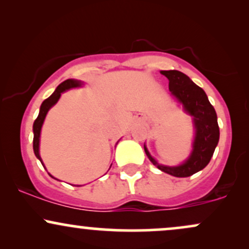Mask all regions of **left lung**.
Here are the masks:
<instances>
[{"instance_id":"obj_1","label":"left lung","mask_w":249,"mask_h":249,"mask_svg":"<svg viewBox=\"0 0 249 249\" xmlns=\"http://www.w3.org/2000/svg\"><path fill=\"white\" fill-rule=\"evenodd\" d=\"M167 77L168 89L174 98L181 103L184 110L193 117L196 137L193 142L192 153L179 166H165L151 157L146 146L144 150L154 166L162 172L178 178H185L205 168L212 158L214 150L219 142V125L215 110L208 101L206 93L201 88L191 81V78L178 70L160 71Z\"/></svg>"}]
</instances>
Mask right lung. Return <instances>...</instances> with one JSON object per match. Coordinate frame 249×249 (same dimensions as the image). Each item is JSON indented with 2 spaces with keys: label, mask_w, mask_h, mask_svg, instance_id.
Here are the masks:
<instances>
[{
  "label": "right lung",
  "mask_w": 249,
  "mask_h": 249,
  "mask_svg": "<svg viewBox=\"0 0 249 249\" xmlns=\"http://www.w3.org/2000/svg\"><path fill=\"white\" fill-rule=\"evenodd\" d=\"M81 85H82L81 81H76V79H67V81L61 83V84L56 88L55 92H53L49 98L45 99V101L42 103L41 107H39L38 117H37L36 121L34 122L33 131H34V152H35V156L37 158L39 159V161L42 162V165H43V161H42L41 156H39V136H41V128H42L43 122H44L45 119V116H47L48 111L50 110L51 107H53V105L58 102L62 92L69 90V89L78 88L81 87Z\"/></svg>",
  "instance_id": "add662e5"
}]
</instances>
